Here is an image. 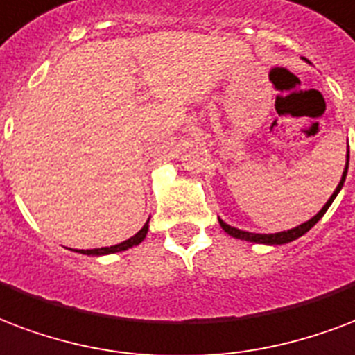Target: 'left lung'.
<instances>
[{"mask_svg":"<svg viewBox=\"0 0 355 355\" xmlns=\"http://www.w3.org/2000/svg\"><path fill=\"white\" fill-rule=\"evenodd\" d=\"M348 159H350V150L346 152L345 171H343L340 182H338L335 191L331 193V198L327 199V203L320 209L318 214H314L311 220H306V222H303V224L295 225V227H291V230L278 231V233H250V231L237 230V227H233V225L225 224L222 218H218V222H220V225H222V230H224L227 235H231V237L241 239V241H248V243H256V244H269V246H272V244H286V243H291V241H295V239L303 237L306 231H311V227H314V225L320 222V218L324 216L325 212H327V209L331 207V203L338 196V191L343 190V186H345V180H346V173H348Z\"/></svg>","mask_w":355,"mask_h":355,"instance_id":"obj_1","label":"left lung"}]
</instances>
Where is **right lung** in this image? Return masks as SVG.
<instances>
[{"label": "right lung", "mask_w": 355, "mask_h": 355, "mask_svg": "<svg viewBox=\"0 0 355 355\" xmlns=\"http://www.w3.org/2000/svg\"><path fill=\"white\" fill-rule=\"evenodd\" d=\"M148 222H150V218L146 220V224H144L143 227L133 235V237H130L128 241H124V243L114 244V246H103V248H92V250H75V252H80V254H84V256H107V254H116V252H124L128 250V248H133V246H137V244L143 243L144 237H146V233H148Z\"/></svg>", "instance_id": "right-lung-1"}]
</instances>
